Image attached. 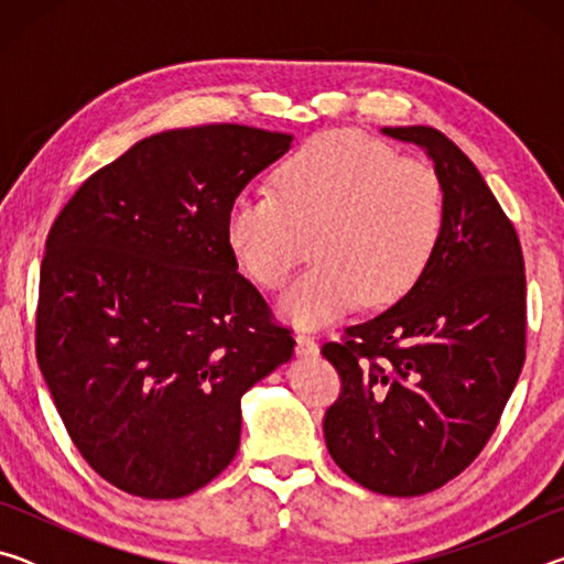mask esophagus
<instances>
[{
	"mask_svg": "<svg viewBox=\"0 0 564 564\" xmlns=\"http://www.w3.org/2000/svg\"><path fill=\"white\" fill-rule=\"evenodd\" d=\"M295 356L299 358H313L318 356V343L313 340L311 336H295Z\"/></svg>",
	"mask_w": 564,
	"mask_h": 564,
	"instance_id": "1",
	"label": "esophagus"
}]
</instances>
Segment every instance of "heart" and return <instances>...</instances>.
Instances as JSON below:
<instances>
[{
	"label": "heart",
	"mask_w": 564,
	"mask_h": 564,
	"mask_svg": "<svg viewBox=\"0 0 564 564\" xmlns=\"http://www.w3.org/2000/svg\"><path fill=\"white\" fill-rule=\"evenodd\" d=\"M445 226L435 171L356 131H330L305 144L275 174V194L243 191L226 218L238 263L265 289H279L313 236L318 263L279 299L299 328L328 326L360 299L383 305L413 285L433 259Z\"/></svg>",
	"instance_id": "b5f03b06"
}]
</instances>
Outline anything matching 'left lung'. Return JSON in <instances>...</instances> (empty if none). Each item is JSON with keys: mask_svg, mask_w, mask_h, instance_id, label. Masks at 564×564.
<instances>
[{"mask_svg": "<svg viewBox=\"0 0 564 564\" xmlns=\"http://www.w3.org/2000/svg\"><path fill=\"white\" fill-rule=\"evenodd\" d=\"M380 133L433 161L445 226L403 299L323 346L343 380L323 433L350 480L413 498L475 460L512 395L524 362V261L498 198L445 133Z\"/></svg>", "mask_w": 564, "mask_h": 564, "instance_id": "8db88e82", "label": "left lung"}]
</instances>
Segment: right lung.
Returning a JSON list of instances; mask_svg holds the SVG:
<instances>
[{
	"mask_svg": "<svg viewBox=\"0 0 564 564\" xmlns=\"http://www.w3.org/2000/svg\"><path fill=\"white\" fill-rule=\"evenodd\" d=\"M291 147L241 123L161 131L56 216L36 360L84 460L123 492L212 482L238 451L243 393L293 356L226 238L238 194Z\"/></svg>",
	"mask_w": 564,
	"mask_h": 564,
	"instance_id": "obj_1",
	"label": "right lung"
}]
</instances>
